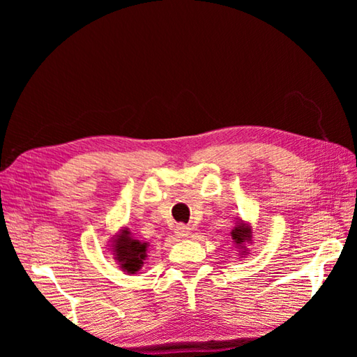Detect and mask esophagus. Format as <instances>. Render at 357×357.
I'll return each instance as SVG.
<instances>
[{"label":"esophagus","mask_w":357,"mask_h":357,"mask_svg":"<svg viewBox=\"0 0 357 357\" xmlns=\"http://www.w3.org/2000/svg\"><path fill=\"white\" fill-rule=\"evenodd\" d=\"M176 233L179 234V236H183V238H185V236H189L190 234V227H187V225H183V223H181V225H176Z\"/></svg>","instance_id":"34e87169"}]
</instances>
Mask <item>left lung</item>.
<instances>
[{"instance_id":"8db88e82","label":"left lung","mask_w":357,"mask_h":357,"mask_svg":"<svg viewBox=\"0 0 357 357\" xmlns=\"http://www.w3.org/2000/svg\"><path fill=\"white\" fill-rule=\"evenodd\" d=\"M231 236L234 239V243L241 247H244V244L249 243L252 239V231L249 227L244 225V223H239L238 227H234V229L231 231Z\"/></svg>"}]
</instances>
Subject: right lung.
Returning a JSON list of instances; mask_svg holds the SVG:
<instances>
[{
    "mask_svg": "<svg viewBox=\"0 0 357 357\" xmlns=\"http://www.w3.org/2000/svg\"><path fill=\"white\" fill-rule=\"evenodd\" d=\"M146 243H140V241L132 239L129 236L128 229H124L123 234L114 243V257L121 264V268L128 271L129 274H135L140 271L143 259L146 257Z\"/></svg>",
    "mask_w": 357,
    "mask_h": 357,
    "instance_id": "add662e5",
    "label": "right lung"
}]
</instances>
